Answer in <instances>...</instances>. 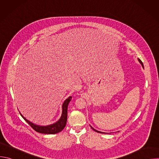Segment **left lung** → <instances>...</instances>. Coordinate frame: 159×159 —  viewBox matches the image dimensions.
<instances>
[{
    "label": "left lung",
    "mask_w": 159,
    "mask_h": 159,
    "mask_svg": "<svg viewBox=\"0 0 159 159\" xmlns=\"http://www.w3.org/2000/svg\"><path fill=\"white\" fill-rule=\"evenodd\" d=\"M138 60H139V61L140 63V64L142 65V67L143 68H144V66H143V63H142V61L140 60V59H139V58H138ZM90 127L92 128V129L94 130V131H95L96 132H98V133H104V132H101V131H98V130H96V129H94V128H93L91 126H90Z\"/></svg>",
    "instance_id": "8db88e82"
}]
</instances>
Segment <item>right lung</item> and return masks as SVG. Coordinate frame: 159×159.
<instances>
[{"label":"right lung","instance_id":"1","mask_svg":"<svg viewBox=\"0 0 159 159\" xmlns=\"http://www.w3.org/2000/svg\"><path fill=\"white\" fill-rule=\"evenodd\" d=\"M72 96H69L67 99L65 100L63 102L61 108H62V112L60 118V119L55 123L46 125V126H42V125H38L36 124H34L32 123L31 121L28 120L26 119L25 117L22 116V115L19 112L20 115L21 116L24 118V120L37 132L40 133H44V134H55L60 132L63 130V129L65 128L66 123V120H67V108L68 105H69L70 101H71Z\"/></svg>","mask_w":159,"mask_h":159}]
</instances>
